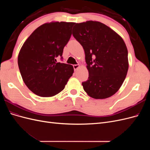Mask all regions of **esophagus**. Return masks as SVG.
I'll use <instances>...</instances> for the list:
<instances>
[{
    "instance_id": "esophagus-1",
    "label": "esophagus",
    "mask_w": 150,
    "mask_h": 150,
    "mask_svg": "<svg viewBox=\"0 0 150 150\" xmlns=\"http://www.w3.org/2000/svg\"><path fill=\"white\" fill-rule=\"evenodd\" d=\"M79 64H74V65H73V67H74V69L76 71V69H78V68L79 67Z\"/></svg>"
}]
</instances>
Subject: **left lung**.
Wrapping results in <instances>:
<instances>
[{"instance_id":"8db88e82","label":"left lung","mask_w":150,"mask_h":150,"mask_svg":"<svg viewBox=\"0 0 150 150\" xmlns=\"http://www.w3.org/2000/svg\"><path fill=\"white\" fill-rule=\"evenodd\" d=\"M72 35L83 46L89 72L82 83L85 92L94 99H106L119 90L128 70V49L123 39L101 22L76 23Z\"/></svg>"}]
</instances>
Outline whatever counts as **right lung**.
Segmentation results:
<instances>
[{"label": "right lung", "instance_id": "right-lung-1", "mask_svg": "<svg viewBox=\"0 0 150 150\" xmlns=\"http://www.w3.org/2000/svg\"><path fill=\"white\" fill-rule=\"evenodd\" d=\"M74 22H52L36 29L25 40L18 56L24 83L41 97L55 96L64 89L74 72L73 66L56 62L62 59L64 46L71 36Z\"/></svg>", "mask_w": 150, "mask_h": 150}]
</instances>
